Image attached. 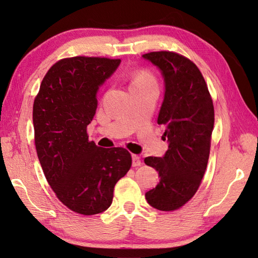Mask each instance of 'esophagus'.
I'll list each match as a JSON object with an SVG mask.
<instances>
[{"instance_id": "obj_1", "label": "esophagus", "mask_w": 258, "mask_h": 258, "mask_svg": "<svg viewBox=\"0 0 258 258\" xmlns=\"http://www.w3.org/2000/svg\"><path fill=\"white\" fill-rule=\"evenodd\" d=\"M142 165V159L138 156V155H133V166L138 167Z\"/></svg>"}]
</instances>
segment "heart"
I'll return each mask as SVG.
<instances>
[{
  "label": "heart",
  "mask_w": 258,
  "mask_h": 258,
  "mask_svg": "<svg viewBox=\"0 0 258 258\" xmlns=\"http://www.w3.org/2000/svg\"><path fill=\"white\" fill-rule=\"evenodd\" d=\"M147 85H156L153 75L147 71H139L135 74L131 86H147Z\"/></svg>",
  "instance_id": "heart-1"
}]
</instances>
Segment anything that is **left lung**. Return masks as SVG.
Listing matches in <instances>:
<instances>
[{"mask_svg":"<svg viewBox=\"0 0 258 258\" xmlns=\"http://www.w3.org/2000/svg\"><path fill=\"white\" fill-rule=\"evenodd\" d=\"M164 79V100L157 123L165 128L168 149L163 157H146L158 172L159 183L145 194L153 208L173 211L191 199L205 175L215 110L205 79L197 65L171 51L145 53Z\"/></svg>","mask_w":258,"mask_h":258,"instance_id":"obj_1","label":"left lung"}]
</instances>
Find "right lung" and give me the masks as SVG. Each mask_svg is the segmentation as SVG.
Here are the masks:
<instances>
[{
	"mask_svg": "<svg viewBox=\"0 0 258 258\" xmlns=\"http://www.w3.org/2000/svg\"><path fill=\"white\" fill-rule=\"evenodd\" d=\"M120 62L82 56L57 61L33 102L35 144L43 174L62 205L81 215L105 211L116 182L131 166L127 149L101 148L86 134L100 87Z\"/></svg>",
	"mask_w": 258,
	"mask_h": 258,
	"instance_id": "right-lung-1",
	"label": "right lung"
}]
</instances>
